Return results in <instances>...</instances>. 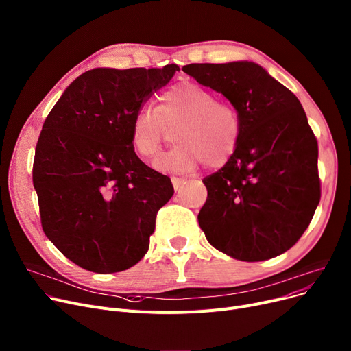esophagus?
Segmentation results:
<instances>
[{"label": "esophagus", "mask_w": 351, "mask_h": 351, "mask_svg": "<svg viewBox=\"0 0 351 351\" xmlns=\"http://www.w3.org/2000/svg\"><path fill=\"white\" fill-rule=\"evenodd\" d=\"M171 182H173V185H174V190H176V191H180V189L184 187L185 180H184L182 177H171Z\"/></svg>", "instance_id": "34e87169"}]
</instances>
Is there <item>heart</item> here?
I'll list each match as a JSON object with an SVG mask.
<instances>
[{"label": "heart", "instance_id": "heart-1", "mask_svg": "<svg viewBox=\"0 0 351 351\" xmlns=\"http://www.w3.org/2000/svg\"><path fill=\"white\" fill-rule=\"evenodd\" d=\"M171 150L153 161L161 173L194 170L199 161L217 169L228 161L241 138V116L226 101L217 100L215 93L194 82H184L164 92L156 109L143 108L133 120L130 138L134 152L144 160L154 157L164 136V128L173 129Z\"/></svg>", "mask_w": 351, "mask_h": 351}]
</instances>
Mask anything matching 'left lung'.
<instances>
[{
  "instance_id": "obj_1",
  "label": "left lung",
  "mask_w": 351,
  "mask_h": 351,
  "mask_svg": "<svg viewBox=\"0 0 351 351\" xmlns=\"http://www.w3.org/2000/svg\"><path fill=\"white\" fill-rule=\"evenodd\" d=\"M182 71L223 95L241 116L234 156L202 182L205 238L234 259L275 258L299 241L320 201L317 140L299 99L250 60Z\"/></svg>"
}]
</instances>
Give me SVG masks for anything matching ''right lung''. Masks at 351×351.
<instances>
[{
	"instance_id": "add662e5",
	"label": "right lung",
	"mask_w": 351,
	"mask_h": 351,
	"mask_svg": "<svg viewBox=\"0 0 351 351\" xmlns=\"http://www.w3.org/2000/svg\"><path fill=\"white\" fill-rule=\"evenodd\" d=\"M176 64L95 68L77 76L39 134L32 181L48 239L77 266L114 274L149 251L157 211L174 194L171 180L134 153V114L166 86Z\"/></svg>"
}]
</instances>
